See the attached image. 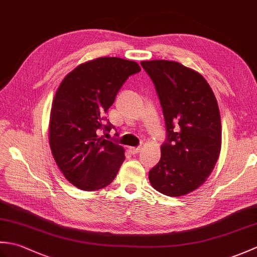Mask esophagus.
I'll return each mask as SVG.
<instances>
[{
  "mask_svg": "<svg viewBox=\"0 0 257 257\" xmlns=\"http://www.w3.org/2000/svg\"><path fill=\"white\" fill-rule=\"evenodd\" d=\"M129 150H130V152H132L133 155H137L138 152L141 150V148H140V147H137V148H135V147H132V148H129Z\"/></svg>",
  "mask_w": 257,
  "mask_h": 257,
  "instance_id": "1",
  "label": "esophagus"
}]
</instances>
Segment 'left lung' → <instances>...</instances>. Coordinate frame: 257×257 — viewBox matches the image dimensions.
Listing matches in <instances>:
<instances>
[{"label": "left lung", "mask_w": 257, "mask_h": 257, "mask_svg": "<svg viewBox=\"0 0 257 257\" xmlns=\"http://www.w3.org/2000/svg\"><path fill=\"white\" fill-rule=\"evenodd\" d=\"M141 66L155 84L167 129L149 181L158 192L182 196L205 182L219 159L222 128L216 98L203 76L178 62L147 61Z\"/></svg>", "instance_id": "left-lung-1"}]
</instances>
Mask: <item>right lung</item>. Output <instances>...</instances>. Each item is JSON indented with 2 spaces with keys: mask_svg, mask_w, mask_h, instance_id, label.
<instances>
[{
  "mask_svg": "<svg viewBox=\"0 0 257 257\" xmlns=\"http://www.w3.org/2000/svg\"><path fill=\"white\" fill-rule=\"evenodd\" d=\"M140 70L133 61L99 57L80 64L57 88L50 117V146L59 170L76 188L98 191L116 178L124 149L98 134L113 128L106 118L108 109L129 76Z\"/></svg>",
  "mask_w": 257,
  "mask_h": 257,
  "instance_id": "add662e5",
  "label": "right lung"
}]
</instances>
